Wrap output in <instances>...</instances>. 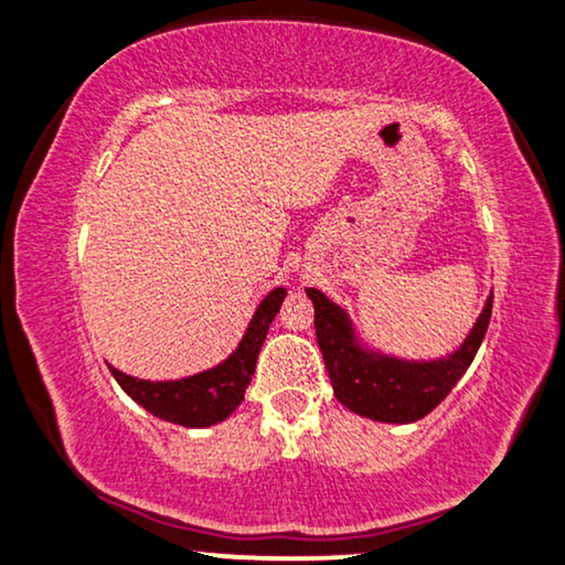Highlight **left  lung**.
<instances>
[{
  "mask_svg": "<svg viewBox=\"0 0 565 565\" xmlns=\"http://www.w3.org/2000/svg\"><path fill=\"white\" fill-rule=\"evenodd\" d=\"M316 305V335L331 375L333 394L347 409L377 423H417L451 394L459 377L472 365L477 349L488 333L492 297L461 349L438 362H398L373 356L354 344L352 328L341 307L318 289H305Z\"/></svg>",
  "mask_w": 565,
  "mask_h": 565,
  "instance_id": "left-lung-1",
  "label": "left lung"
}]
</instances>
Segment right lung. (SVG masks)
<instances>
[{
  "mask_svg": "<svg viewBox=\"0 0 565 565\" xmlns=\"http://www.w3.org/2000/svg\"><path fill=\"white\" fill-rule=\"evenodd\" d=\"M284 297H287V291L274 289L263 299L245 339H242L237 352L224 365L169 383L138 381V377L119 373L117 367H111V375L117 377V383L122 385L127 396H132L142 409L167 419V423L182 427L216 425L221 419L230 417L242 404V398H245V388L255 373V362H258L260 347L266 341L268 326L276 318Z\"/></svg>",
  "mask_w": 565,
  "mask_h": 565,
  "instance_id": "add662e5",
  "label": "right lung"
}]
</instances>
